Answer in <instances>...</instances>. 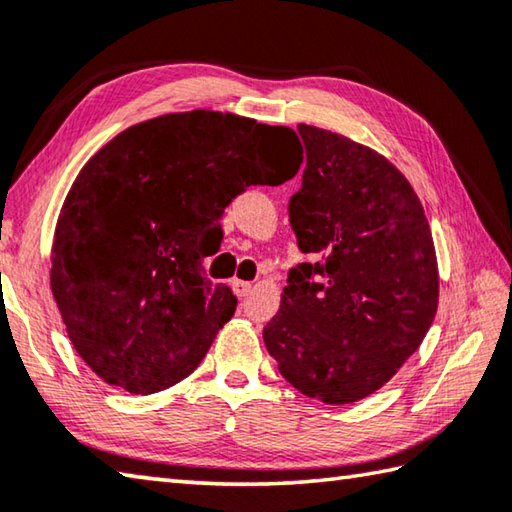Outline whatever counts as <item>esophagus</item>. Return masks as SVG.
<instances>
[{
	"label": "esophagus",
	"mask_w": 512,
	"mask_h": 512,
	"mask_svg": "<svg viewBox=\"0 0 512 512\" xmlns=\"http://www.w3.org/2000/svg\"><path fill=\"white\" fill-rule=\"evenodd\" d=\"M233 290H235V295L242 299V297H246L250 293V290H253V284L242 282V279H233Z\"/></svg>",
	"instance_id": "obj_1"
}]
</instances>
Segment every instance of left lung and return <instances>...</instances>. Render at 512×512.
<instances>
[{"label":"left lung","instance_id":"obj_1","mask_svg":"<svg viewBox=\"0 0 512 512\" xmlns=\"http://www.w3.org/2000/svg\"><path fill=\"white\" fill-rule=\"evenodd\" d=\"M288 217L315 264L290 268L264 328L279 373L324 404L373 395L424 342L437 313L433 235L413 186L377 150L317 126Z\"/></svg>","mask_w":512,"mask_h":512}]
</instances>
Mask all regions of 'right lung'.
Listing matches in <instances>:
<instances>
[{"instance_id": "1", "label": "right lung", "mask_w": 512, "mask_h": 512, "mask_svg": "<svg viewBox=\"0 0 512 512\" xmlns=\"http://www.w3.org/2000/svg\"><path fill=\"white\" fill-rule=\"evenodd\" d=\"M299 164L293 128L217 110L148 119L88 159L57 219L50 288L93 373L135 395L193 373L237 306L204 273L224 208Z\"/></svg>"}]
</instances>
